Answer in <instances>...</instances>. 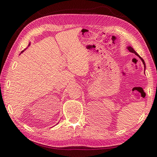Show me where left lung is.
<instances>
[{
  "label": "left lung",
  "mask_w": 157,
  "mask_h": 157,
  "mask_svg": "<svg viewBox=\"0 0 157 157\" xmlns=\"http://www.w3.org/2000/svg\"><path fill=\"white\" fill-rule=\"evenodd\" d=\"M127 48H128V51H129V52H132V53H134V54L136 55H137L138 56V57L140 58V59H141V61H142V63H143V64H144V68H146V64H145V62H144V60H143V59L141 57V56H140L138 54V53L137 52H136L135 51H134V48H133L132 47V46H128V47H127Z\"/></svg>",
  "instance_id": "obj_1"
}]
</instances>
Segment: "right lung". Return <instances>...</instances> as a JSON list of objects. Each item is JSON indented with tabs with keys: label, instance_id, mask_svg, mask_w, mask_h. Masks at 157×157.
I'll return each mask as SVG.
<instances>
[{
	"label": "right lung",
	"instance_id": "obj_1",
	"mask_svg": "<svg viewBox=\"0 0 157 157\" xmlns=\"http://www.w3.org/2000/svg\"><path fill=\"white\" fill-rule=\"evenodd\" d=\"M29 45H30V43H29V44H28V46H29ZM26 49H27V48H25L24 50H23V51H22L21 52V53H22V52H24V51H25V50H26Z\"/></svg>",
	"mask_w": 157,
	"mask_h": 157
}]
</instances>
